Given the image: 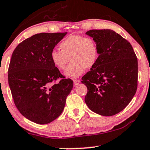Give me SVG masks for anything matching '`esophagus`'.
I'll use <instances>...</instances> for the list:
<instances>
[{
  "label": "esophagus",
  "instance_id": "1",
  "mask_svg": "<svg viewBox=\"0 0 150 150\" xmlns=\"http://www.w3.org/2000/svg\"><path fill=\"white\" fill-rule=\"evenodd\" d=\"M73 82H74V84H75V86H77V85H78L79 83H80V81H79V79H74Z\"/></svg>",
  "mask_w": 150,
  "mask_h": 150
}]
</instances>
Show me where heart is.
I'll use <instances>...</instances> for the list:
<instances>
[{"label": "heart", "mask_w": 150, "mask_h": 150, "mask_svg": "<svg viewBox=\"0 0 150 150\" xmlns=\"http://www.w3.org/2000/svg\"><path fill=\"white\" fill-rule=\"evenodd\" d=\"M59 47L61 50L54 49L51 52V62L57 69L63 71L70 58L71 63L66 68L64 75L71 78L82 75L85 68L93 67L99 57V47L92 37L70 35L62 40Z\"/></svg>", "instance_id": "heart-1"}]
</instances>
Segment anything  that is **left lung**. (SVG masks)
Segmentation results:
<instances>
[{
    "label": "left lung",
    "mask_w": 150,
    "mask_h": 150,
    "mask_svg": "<svg viewBox=\"0 0 150 150\" xmlns=\"http://www.w3.org/2000/svg\"><path fill=\"white\" fill-rule=\"evenodd\" d=\"M86 34L97 42L99 57L81 78L88 89L85 102L93 112L111 116L122 111L136 93L137 58L130 43L113 30H91Z\"/></svg>",
    "instance_id": "obj_1"
}]
</instances>
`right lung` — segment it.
Returning <instances> with one entry per match:
<instances>
[{
	"label": "right lung",
	"instance_id": "1",
	"mask_svg": "<svg viewBox=\"0 0 150 150\" xmlns=\"http://www.w3.org/2000/svg\"><path fill=\"white\" fill-rule=\"evenodd\" d=\"M67 33H40L19 43L12 53L8 82L13 100L28 120L48 124L61 115L73 81L53 65L50 53ZM58 78L62 79L54 83Z\"/></svg>",
	"mask_w": 150,
	"mask_h": 150
}]
</instances>
